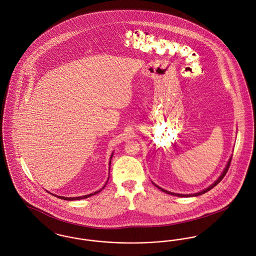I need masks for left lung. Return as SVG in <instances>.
<instances>
[{"label": "left lung", "instance_id": "8db88e82", "mask_svg": "<svg viewBox=\"0 0 256 256\" xmlns=\"http://www.w3.org/2000/svg\"><path fill=\"white\" fill-rule=\"evenodd\" d=\"M231 160H232V158H229V160H228V162H227V164H226V167L224 168V172L222 173V175L218 177V179L216 180L214 184H212L209 188H205L204 190H202V192H197V194H175V192H168V190H164V188H162L160 186H156L154 182H152L156 188H158L162 192H166V194H171V196H180V197H192V196H201V194H205V192H209L210 190H212V188H214L220 180L224 179V177L226 176V172H227V170H228V168H229V166H230V162H231Z\"/></svg>", "mask_w": 256, "mask_h": 256}]
</instances>
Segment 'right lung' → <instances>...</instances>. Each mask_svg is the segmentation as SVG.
<instances>
[{"mask_svg": "<svg viewBox=\"0 0 256 256\" xmlns=\"http://www.w3.org/2000/svg\"><path fill=\"white\" fill-rule=\"evenodd\" d=\"M112 156H113V152H112V154H111V156H110V162H109V166L111 164V158H112ZM106 186H104V188H106ZM102 190H98V192H94V194H87V196H78V197H64V196H56V194H53V196H56V197H59L60 199H64V200H70V201H72V200H80V199H85V198H87V197H90V196H94V194H96L100 192L102 190Z\"/></svg>", "mask_w": 256, "mask_h": 256, "instance_id": "obj_1", "label": "right lung"}]
</instances>
